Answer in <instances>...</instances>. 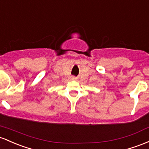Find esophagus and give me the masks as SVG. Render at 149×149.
Instances as JSON below:
<instances>
[{"label": "esophagus", "instance_id": "34e87169", "mask_svg": "<svg viewBox=\"0 0 149 149\" xmlns=\"http://www.w3.org/2000/svg\"><path fill=\"white\" fill-rule=\"evenodd\" d=\"M72 80H76L77 79V77H74V76L72 77Z\"/></svg>", "mask_w": 149, "mask_h": 149}]
</instances>
